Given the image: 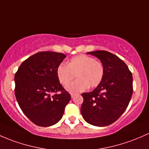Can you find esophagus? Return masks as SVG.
<instances>
[{
    "label": "esophagus",
    "mask_w": 149,
    "mask_h": 149,
    "mask_svg": "<svg viewBox=\"0 0 149 149\" xmlns=\"http://www.w3.org/2000/svg\"><path fill=\"white\" fill-rule=\"evenodd\" d=\"M70 95H71V98H74V96H75V95H76V94H75V93H71V94H70Z\"/></svg>",
    "instance_id": "esophagus-1"
}]
</instances>
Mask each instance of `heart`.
<instances>
[{
  "instance_id": "heart-1",
  "label": "heart",
  "mask_w": 149,
  "mask_h": 149,
  "mask_svg": "<svg viewBox=\"0 0 149 149\" xmlns=\"http://www.w3.org/2000/svg\"><path fill=\"white\" fill-rule=\"evenodd\" d=\"M76 74L78 79L66 88L70 93L84 91L88 86H98L103 79L104 66L94 58L82 54L72 58L68 65L61 63L57 68L58 78L64 86H68Z\"/></svg>"
}]
</instances>
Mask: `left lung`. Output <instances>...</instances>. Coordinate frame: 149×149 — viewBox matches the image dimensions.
Masks as SVG:
<instances>
[{"instance_id":"1","label":"left lung","mask_w":149,"mask_h":149,"mask_svg":"<svg viewBox=\"0 0 149 149\" xmlns=\"http://www.w3.org/2000/svg\"><path fill=\"white\" fill-rule=\"evenodd\" d=\"M100 59L104 66L101 84L93 91L82 93L81 113L87 123L106 126L114 123L128 107L133 94V76L126 63L106 51L87 53Z\"/></svg>"}]
</instances>
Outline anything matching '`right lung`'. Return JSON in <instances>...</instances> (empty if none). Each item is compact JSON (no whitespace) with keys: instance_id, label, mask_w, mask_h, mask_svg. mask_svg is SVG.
<instances>
[{"instance_id":"right-lung-1","label":"right lung","mask_w":149,"mask_h":149,"mask_svg":"<svg viewBox=\"0 0 149 149\" xmlns=\"http://www.w3.org/2000/svg\"><path fill=\"white\" fill-rule=\"evenodd\" d=\"M65 57L61 53L38 52L22 63L15 73V98L23 113L37 126L58 123L71 98L57 76L58 67Z\"/></svg>"}]
</instances>
